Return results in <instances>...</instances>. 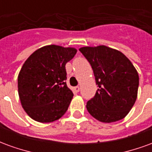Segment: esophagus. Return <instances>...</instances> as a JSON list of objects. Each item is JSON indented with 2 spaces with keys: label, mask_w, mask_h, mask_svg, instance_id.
Instances as JSON below:
<instances>
[{
  "label": "esophagus",
  "mask_w": 152,
  "mask_h": 152,
  "mask_svg": "<svg viewBox=\"0 0 152 152\" xmlns=\"http://www.w3.org/2000/svg\"><path fill=\"white\" fill-rule=\"evenodd\" d=\"M74 90H75V92H79L80 91V87L79 86H76V87H74Z\"/></svg>",
  "instance_id": "34e87169"
}]
</instances>
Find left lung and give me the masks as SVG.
<instances>
[{
	"instance_id": "8db88e82",
	"label": "left lung",
	"mask_w": 152,
	"mask_h": 152,
	"mask_svg": "<svg viewBox=\"0 0 152 152\" xmlns=\"http://www.w3.org/2000/svg\"><path fill=\"white\" fill-rule=\"evenodd\" d=\"M79 50L92 66L99 87L86 104L89 114L104 123L125 117L136 101L139 85L134 65L121 52L105 45Z\"/></svg>"
}]
</instances>
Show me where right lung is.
Masks as SVG:
<instances>
[{"label":"right lung","instance_id":"1","mask_svg":"<svg viewBox=\"0 0 152 152\" xmlns=\"http://www.w3.org/2000/svg\"><path fill=\"white\" fill-rule=\"evenodd\" d=\"M74 48L47 45L25 61L18 77V95L27 114L50 123L65 114L73 97L66 86L65 65L76 55Z\"/></svg>","mask_w":152,"mask_h":152}]
</instances>
